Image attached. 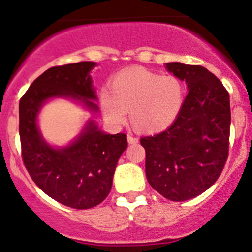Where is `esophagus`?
<instances>
[{
  "mask_svg": "<svg viewBox=\"0 0 252 252\" xmlns=\"http://www.w3.org/2000/svg\"><path fill=\"white\" fill-rule=\"evenodd\" d=\"M128 142H129V144H136V143H138V138L134 137L132 134H128Z\"/></svg>",
  "mask_w": 252,
  "mask_h": 252,
  "instance_id": "esophagus-1",
  "label": "esophagus"
}]
</instances>
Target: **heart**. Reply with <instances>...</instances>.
Masks as SVG:
<instances>
[{
  "instance_id": "heart-1",
  "label": "heart",
  "mask_w": 252,
  "mask_h": 252,
  "mask_svg": "<svg viewBox=\"0 0 252 252\" xmlns=\"http://www.w3.org/2000/svg\"><path fill=\"white\" fill-rule=\"evenodd\" d=\"M109 91H102L99 105L105 121L121 126L126 121L141 134L168 129L180 115L185 89L174 77H162L144 68H131L115 77Z\"/></svg>"
}]
</instances>
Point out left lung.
I'll return each instance as SVG.
<instances>
[{"label":"left lung","mask_w":252,"mask_h":252,"mask_svg":"<svg viewBox=\"0 0 252 252\" xmlns=\"http://www.w3.org/2000/svg\"><path fill=\"white\" fill-rule=\"evenodd\" d=\"M187 84L184 106L168 129L141 137L150 186L172 201L200 195L219 178L228 155L230 96L220 80L199 65L167 63Z\"/></svg>","instance_id":"8db88e82"}]
</instances>
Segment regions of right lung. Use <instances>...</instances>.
Instances as JSON below:
<instances>
[{
    "mask_svg": "<svg viewBox=\"0 0 252 252\" xmlns=\"http://www.w3.org/2000/svg\"><path fill=\"white\" fill-rule=\"evenodd\" d=\"M94 62L48 68L34 80L19 104L22 160L40 189L60 204L77 210L97 206L111 190L118 158L128 147L126 134H105L90 120L76 140L54 148L43 140L37 115L52 98H70L97 112L90 72Z\"/></svg>",
    "mask_w": 252,
    "mask_h": 252,
    "instance_id": "obj_1",
    "label": "right lung"
}]
</instances>
